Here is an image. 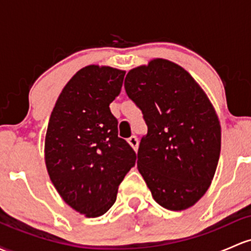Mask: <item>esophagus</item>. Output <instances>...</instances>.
<instances>
[{
  "label": "esophagus",
  "instance_id": "1",
  "mask_svg": "<svg viewBox=\"0 0 251 251\" xmlns=\"http://www.w3.org/2000/svg\"><path fill=\"white\" fill-rule=\"evenodd\" d=\"M127 143L130 144L131 147H132V149L134 151H137V149H138V139H137V137H130V138L127 139Z\"/></svg>",
  "mask_w": 251,
  "mask_h": 251
}]
</instances>
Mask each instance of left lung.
<instances>
[{
  "label": "left lung",
  "instance_id": "8db88e82",
  "mask_svg": "<svg viewBox=\"0 0 251 251\" xmlns=\"http://www.w3.org/2000/svg\"><path fill=\"white\" fill-rule=\"evenodd\" d=\"M124 85L148 126L137 154L139 173L161 207L188 209L210 186L220 156L212 102L188 71L165 59L132 68Z\"/></svg>",
  "mask_w": 251,
  "mask_h": 251
}]
</instances>
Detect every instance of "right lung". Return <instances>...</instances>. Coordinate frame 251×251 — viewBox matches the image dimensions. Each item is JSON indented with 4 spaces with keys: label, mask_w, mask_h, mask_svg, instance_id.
<instances>
[{
    "label": "right lung",
    "mask_w": 251,
    "mask_h": 251,
    "mask_svg": "<svg viewBox=\"0 0 251 251\" xmlns=\"http://www.w3.org/2000/svg\"><path fill=\"white\" fill-rule=\"evenodd\" d=\"M124 75L109 66L81 68L62 89L49 119L44 159L50 180L63 201L88 218L108 212L136 162L109 109Z\"/></svg>",
    "instance_id": "obj_1"
}]
</instances>
